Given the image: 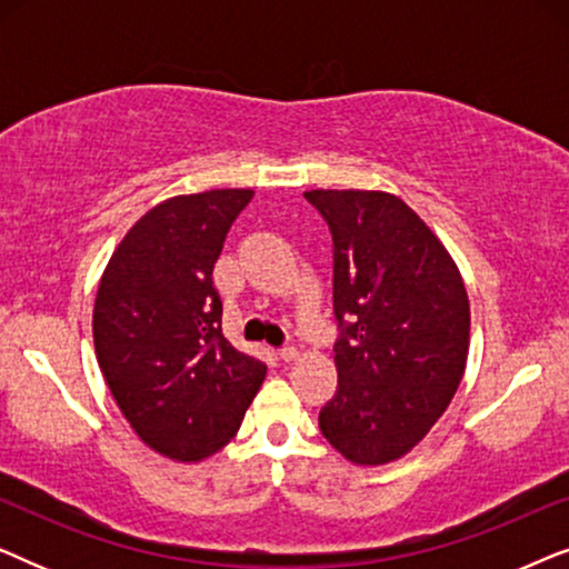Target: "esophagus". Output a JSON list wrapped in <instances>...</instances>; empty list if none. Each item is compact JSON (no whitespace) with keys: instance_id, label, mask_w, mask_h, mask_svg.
I'll return each mask as SVG.
<instances>
[{"instance_id":"esophagus-1","label":"esophagus","mask_w":569,"mask_h":569,"mask_svg":"<svg viewBox=\"0 0 569 569\" xmlns=\"http://www.w3.org/2000/svg\"><path fill=\"white\" fill-rule=\"evenodd\" d=\"M279 360H282V362L298 360V349H295V347H282V349H279Z\"/></svg>"}]
</instances>
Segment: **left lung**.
<instances>
[{
    "instance_id": "obj_1",
    "label": "left lung",
    "mask_w": 569,
    "mask_h": 569,
    "mask_svg": "<svg viewBox=\"0 0 569 569\" xmlns=\"http://www.w3.org/2000/svg\"><path fill=\"white\" fill-rule=\"evenodd\" d=\"M302 197L333 240L339 386L318 427L347 461H396L430 432L463 378L471 313L461 271L393 193Z\"/></svg>"
}]
</instances>
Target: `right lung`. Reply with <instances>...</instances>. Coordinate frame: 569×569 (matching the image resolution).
<instances>
[{
  "label": "right lung",
  "instance_id": "right-lung-1",
  "mask_svg": "<svg viewBox=\"0 0 569 569\" xmlns=\"http://www.w3.org/2000/svg\"><path fill=\"white\" fill-rule=\"evenodd\" d=\"M251 189L152 207L100 277L92 337L121 415L158 453L201 461L228 446L267 365L222 337L212 269Z\"/></svg>",
  "mask_w": 569,
  "mask_h": 569
}]
</instances>
